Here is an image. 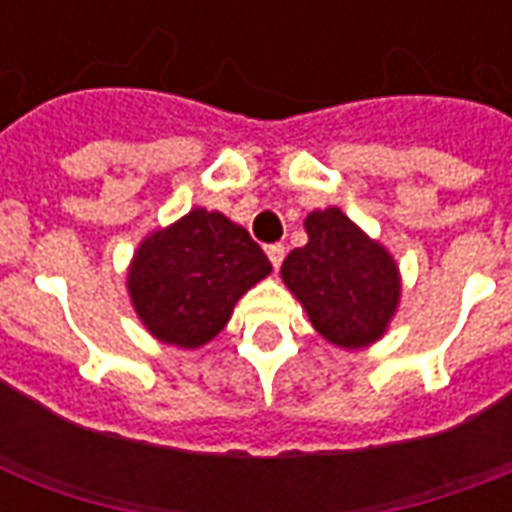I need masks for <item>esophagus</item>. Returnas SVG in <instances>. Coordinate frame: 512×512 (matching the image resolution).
<instances>
[{"mask_svg":"<svg viewBox=\"0 0 512 512\" xmlns=\"http://www.w3.org/2000/svg\"><path fill=\"white\" fill-rule=\"evenodd\" d=\"M265 255L271 260V265L279 271L281 263H284V244H271V247L265 249Z\"/></svg>","mask_w":512,"mask_h":512,"instance_id":"esophagus-1","label":"esophagus"}]
</instances>
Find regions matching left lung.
Segmentation results:
<instances>
[{
    "label": "left lung",
    "instance_id": "8db88e82",
    "mask_svg": "<svg viewBox=\"0 0 512 512\" xmlns=\"http://www.w3.org/2000/svg\"><path fill=\"white\" fill-rule=\"evenodd\" d=\"M308 244L292 249L281 281L313 329L337 348L361 350L385 337L401 303V271L388 249L340 207L305 217Z\"/></svg>",
    "mask_w": 512,
    "mask_h": 512
}]
</instances>
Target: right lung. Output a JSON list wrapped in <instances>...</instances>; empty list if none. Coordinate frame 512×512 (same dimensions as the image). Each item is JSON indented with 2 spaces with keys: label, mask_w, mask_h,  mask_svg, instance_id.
Returning a JSON list of instances; mask_svg holds the SVG:
<instances>
[{
  "label": "right lung",
  "mask_w": 512,
  "mask_h": 512,
  "mask_svg": "<svg viewBox=\"0 0 512 512\" xmlns=\"http://www.w3.org/2000/svg\"><path fill=\"white\" fill-rule=\"evenodd\" d=\"M271 271L247 228L196 207L140 241L127 292L148 335L196 350L223 332L236 303Z\"/></svg>",
  "instance_id": "right-lung-1"
}]
</instances>
